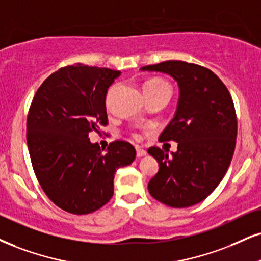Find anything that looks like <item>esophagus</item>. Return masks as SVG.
I'll list each match as a JSON object with an SVG mask.
<instances>
[{
  "mask_svg": "<svg viewBox=\"0 0 261 261\" xmlns=\"http://www.w3.org/2000/svg\"><path fill=\"white\" fill-rule=\"evenodd\" d=\"M146 155V151L141 147H137V157H144Z\"/></svg>",
  "mask_w": 261,
  "mask_h": 261,
  "instance_id": "obj_1",
  "label": "esophagus"
}]
</instances>
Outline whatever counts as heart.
Returning <instances> with one entry per match:
<instances>
[{"instance_id":"1","label":"heart","mask_w":261,"mask_h":261,"mask_svg":"<svg viewBox=\"0 0 261 261\" xmlns=\"http://www.w3.org/2000/svg\"><path fill=\"white\" fill-rule=\"evenodd\" d=\"M114 89H115V86H112L111 88L109 89L108 94H106V102H109V100H110L111 93ZM163 91L172 92V88H170L169 83L162 79H151L149 81H146L145 85H144V92H145V95L151 94V93H157V92H163ZM133 137L136 138V139H139V136H138V134H133Z\"/></svg>"}]
</instances>
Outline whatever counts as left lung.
<instances>
[{"instance_id":"left-lung-1","label":"left lung","mask_w":261,"mask_h":261,"mask_svg":"<svg viewBox=\"0 0 261 261\" xmlns=\"http://www.w3.org/2000/svg\"><path fill=\"white\" fill-rule=\"evenodd\" d=\"M140 70L168 73L180 91L174 118L160 136L161 141H176L178 151L169 156L160 147L147 150L160 165L147 189L169 207L194 205L214 191L232 160L237 138L232 98L219 77L197 64L168 60Z\"/></svg>"}]
</instances>
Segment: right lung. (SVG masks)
Masks as SVG:
<instances>
[{"label": "right lung", "instance_id": "1", "mask_svg": "<svg viewBox=\"0 0 261 261\" xmlns=\"http://www.w3.org/2000/svg\"><path fill=\"white\" fill-rule=\"evenodd\" d=\"M121 71L77 63L48 76L29 109L27 140L36 178L48 198L72 214H89L114 195L116 170L136 149L112 141L105 152L88 134L108 124L105 98Z\"/></svg>", "mask_w": 261, "mask_h": 261}]
</instances>
